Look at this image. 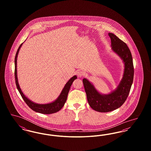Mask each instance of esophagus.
<instances>
[{
    "label": "esophagus",
    "instance_id": "34e87169",
    "mask_svg": "<svg viewBox=\"0 0 151 151\" xmlns=\"http://www.w3.org/2000/svg\"><path fill=\"white\" fill-rule=\"evenodd\" d=\"M77 75H78V76L79 77V78H80V77H82L83 75H84V72H83V71H79L77 73Z\"/></svg>",
    "mask_w": 151,
    "mask_h": 151
}]
</instances>
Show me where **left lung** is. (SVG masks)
<instances>
[{
  "mask_svg": "<svg viewBox=\"0 0 151 151\" xmlns=\"http://www.w3.org/2000/svg\"><path fill=\"white\" fill-rule=\"evenodd\" d=\"M109 36L111 39L112 50L122 58L124 64L123 76L119 86L111 93L102 94L87 79L83 80L89 106L94 110L102 113L114 110L124 104L129 94L134 74L132 55L126 43L113 33H109Z\"/></svg>",
  "mask_w": 151,
  "mask_h": 151,
  "instance_id": "obj_1",
  "label": "left lung"
}]
</instances>
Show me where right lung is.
<instances>
[{
  "mask_svg": "<svg viewBox=\"0 0 151 151\" xmlns=\"http://www.w3.org/2000/svg\"><path fill=\"white\" fill-rule=\"evenodd\" d=\"M22 43H22L19 47L16 54L15 58H14V78H15V82H16L17 88L19 93L21 94L22 98L25 102V103L27 104V105L35 111L43 114H50L55 113L58 111H59L63 107L65 102L67 100V96L69 92L70 87L71 86L74 80L77 79V76H74L68 80V81L65 84V87L63 88L62 92L58 97L57 99L54 101V102L49 104H38L31 101L22 93L19 86V84L18 83V79L17 77V57L19 51L20 49V47H22Z\"/></svg>",
  "mask_w": 151,
  "mask_h": 151,
  "instance_id": "right-lung-1",
  "label": "right lung"
}]
</instances>
